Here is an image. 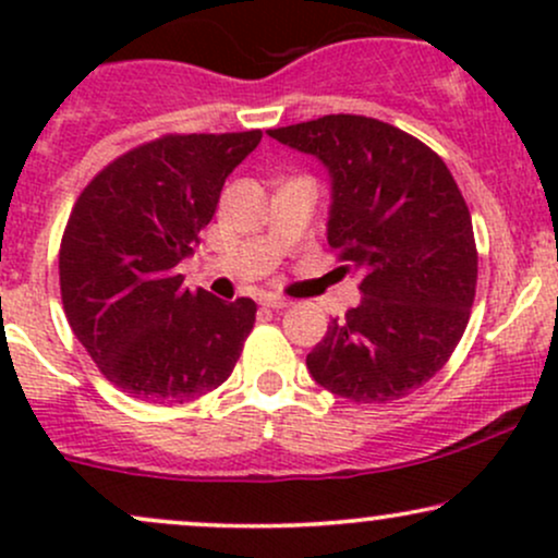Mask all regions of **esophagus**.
I'll return each mask as SVG.
<instances>
[{"label":"esophagus","instance_id":"esophagus-1","mask_svg":"<svg viewBox=\"0 0 558 558\" xmlns=\"http://www.w3.org/2000/svg\"><path fill=\"white\" fill-rule=\"evenodd\" d=\"M262 304L270 306V310H286V306H291V301L283 296H275V293H267V296L262 299Z\"/></svg>","mask_w":558,"mask_h":558}]
</instances>
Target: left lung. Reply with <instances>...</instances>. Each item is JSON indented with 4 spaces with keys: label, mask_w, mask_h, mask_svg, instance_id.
<instances>
[{
    "label": "left lung",
    "mask_w": 558,
    "mask_h": 558,
    "mask_svg": "<svg viewBox=\"0 0 558 558\" xmlns=\"http://www.w3.org/2000/svg\"><path fill=\"white\" fill-rule=\"evenodd\" d=\"M267 133L325 165L328 243L362 272V301L306 354L310 375L349 401L409 396L448 362L475 301L462 191L433 149L375 118L325 114Z\"/></svg>",
    "instance_id": "left-lung-1"
}]
</instances>
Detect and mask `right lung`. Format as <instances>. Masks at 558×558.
<instances>
[{"label":"right lung","mask_w":558,"mask_h":558,"mask_svg":"<svg viewBox=\"0 0 558 558\" xmlns=\"http://www.w3.org/2000/svg\"><path fill=\"white\" fill-rule=\"evenodd\" d=\"M259 141L262 131L149 141L107 165L70 213L60 246L68 323L101 375L133 399L194 401L239 362L257 304L194 293L178 265Z\"/></svg>","instance_id":"obj_1"}]
</instances>
